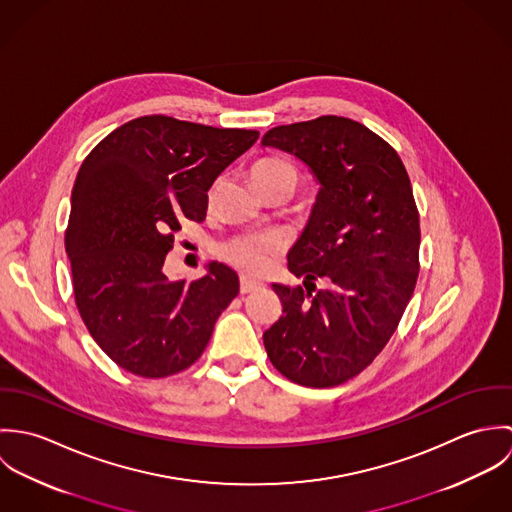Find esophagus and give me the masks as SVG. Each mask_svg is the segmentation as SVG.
I'll use <instances>...</instances> for the list:
<instances>
[{
    "instance_id": "34e87169",
    "label": "esophagus",
    "mask_w": 512,
    "mask_h": 512,
    "mask_svg": "<svg viewBox=\"0 0 512 512\" xmlns=\"http://www.w3.org/2000/svg\"><path fill=\"white\" fill-rule=\"evenodd\" d=\"M262 286L258 282H252L248 278H240V293L246 295V293L258 292Z\"/></svg>"
}]
</instances>
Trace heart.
I'll list each match as a JSON object with an SVG mask.
<instances>
[{
	"instance_id": "heart-1",
	"label": "heart",
	"mask_w": 512,
	"mask_h": 512,
	"mask_svg": "<svg viewBox=\"0 0 512 512\" xmlns=\"http://www.w3.org/2000/svg\"><path fill=\"white\" fill-rule=\"evenodd\" d=\"M252 181L258 189L276 185V183H290L293 189L299 183V171L288 159L282 157H268L258 161L252 167ZM282 252V242L274 234H246L232 238L220 248V254L232 266L248 272V274H262L266 272Z\"/></svg>"
}]
</instances>
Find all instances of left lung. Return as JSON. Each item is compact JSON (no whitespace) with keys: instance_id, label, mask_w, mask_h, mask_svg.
Returning <instances> with one entry per match:
<instances>
[{"instance_id":"8db88e82","label":"left lung","mask_w":512,"mask_h":512,"mask_svg":"<svg viewBox=\"0 0 512 512\" xmlns=\"http://www.w3.org/2000/svg\"><path fill=\"white\" fill-rule=\"evenodd\" d=\"M262 146L292 153L321 185L288 254L305 290L274 284L284 315L264 347L295 384L337 386L386 347L416 288L420 215L410 177L394 147L341 116L272 128ZM319 277L330 288L316 293Z\"/></svg>"}]
</instances>
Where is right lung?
<instances>
[{"label":"right lung","mask_w":512,"mask_h":512,"mask_svg":"<svg viewBox=\"0 0 512 512\" xmlns=\"http://www.w3.org/2000/svg\"><path fill=\"white\" fill-rule=\"evenodd\" d=\"M258 136L153 114L116 128L82 161L65 232L74 301L124 370L163 378L189 368L238 295L236 272L220 262L191 284L171 282L163 262L181 220H205L215 179Z\"/></svg>","instance_id":"add662e5"}]
</instances>
